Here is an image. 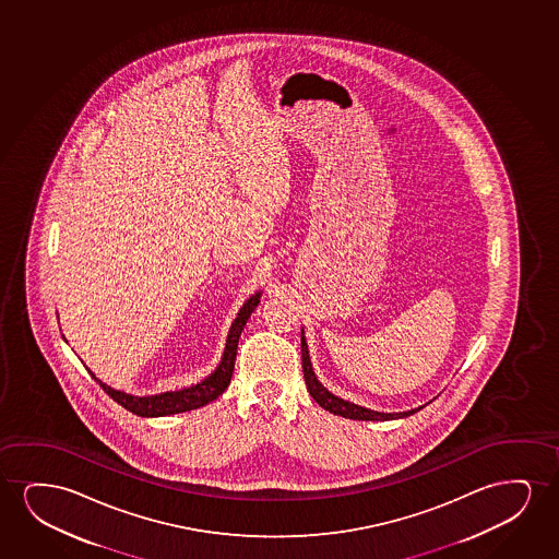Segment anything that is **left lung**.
I'll return each instance as SVG.
<instances>
[{
	"label": "left lung",
	"mask_w": 559,
	"mask_h": 559,
	"mask_svg": "<svg viewBox=\"0 0 559 559\" xmlns=\"http://www.w3.org/2000/svg\"><path fill=\"white\" fill-rule=\"evenodd\" d=\"M301 367H304V378H306L307 390L311 393V397H313L324 411L336 414V416H344V418H349V420H397V418H406V416L418 413L420 408H424V406H418V408L406 411V413H378V411H370V408H365V406L355 405L352 401H345V399L337 397L334 393H330V391L317 380V376H314L311 357H309V349H307L306 336H304V330H301Z\"/></svg>",
	"instance_id": "1"
}]
</instances>
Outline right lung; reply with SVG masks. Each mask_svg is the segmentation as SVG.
<instances>
[{"label": "right lung", "instance_id": "1", "mask_svg": "<svg viewBox=\"0 0 559 559\" xmlns=\"http://www.w3.org/2000/svg\"><path fill=\"white\" fill-rule=\"evenodd\" d=\"M260 298L261 292H255L252 298L248 299L245 306L240 307L237 319L230 324L222 362L217 365L212 374L204 378L197 385L183 388V390L166 391V393H158V395L135 397V395H130V393L112 390L107 383L100 382L99 378H95L90 368H87V372L92 374V378H95V382L99 383L108 397L115 399L116 403L122 405L126 411L143 416V418H158V416H169V414L187 413V411H194V408L207 405V403L215 401V399L222 395L223 391L229 388L230 376H233L235 360H237L238 337L242 334L246 321L250 319L253 309L260 304Z\"/></svg>", "mask_w": 559, "mask_h": 559}]
</instances>
